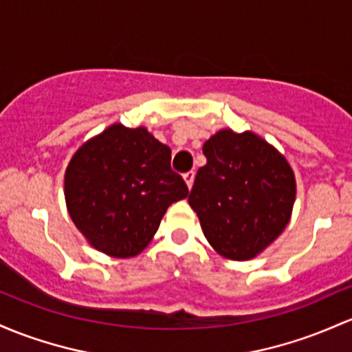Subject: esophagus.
<instances>
[{
	"label": "esophagus",
	"instance_id": "1",
	"mask_svg": "<svg viewBox=\"0 0 352 352\" xmlns=\"http://www.w3.org/2000/svg\"><path fill=\"white\" fill-rule=\"evenodd\" d=\"M194 179H195V173H194V172H187V173H185V175H184V180H185V184H187L188 190H190L192 185H194Z\"/></svg>",
	"mask_w": 352,
	"mask_h": 352
}]
</instances>
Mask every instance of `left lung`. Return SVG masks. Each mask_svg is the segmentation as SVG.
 I'll return each instance as SVG.
<instances>
[{
	"label": "left lung",
	"instance_id": "1",
	"mask_svg": "<svg viewBox=\"0 0 352 352\" xmlns=\"http://www.w3.org/2000/svg\"><path fill=\"white\" fill-rule=\"evenodd\" d=\"M188 204L208 244L230 261H250L284 232L296 202V175L257 133L222 129L204 144Z\"/></svg>",
	"mask_w": 352,
	"mask_h": 352
}]
</instances>
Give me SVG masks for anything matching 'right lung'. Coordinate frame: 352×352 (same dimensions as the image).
I'll return each mask as SVG.
<instances>
[{
    "instance_id": "1",
    "label": "right lung",
    "mask_w": 352,
    "mask_h": 352,
    "mask_svg": "<svg viewBox=\"0 0 352 352\" xmlns=\"http://www.w3.org/2000/svg\"><path fill=\"white\" fill-rule=\"evenodd\" d=\"M172 150L145 126H107L73 153L65 170V200L76 229L110 257L138 256L167 208L188 188L170 168Z\"/></svg>"
}]
</instances>
